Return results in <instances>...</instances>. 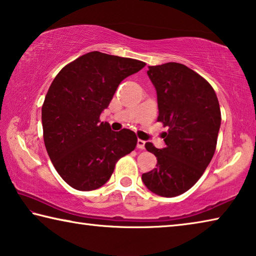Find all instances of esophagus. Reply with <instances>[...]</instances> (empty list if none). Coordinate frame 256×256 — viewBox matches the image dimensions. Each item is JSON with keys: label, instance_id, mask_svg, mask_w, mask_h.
Wrapping results in <instances>:
<instances>
[{"label": "esophagus", "instance_id": "1", "mask_svg": "<svg viewBox=\"0 0 256 256\" xmlns=\"http://www.w3.org/2000/svg\"><path fill=\"white\" fill-rule=\"evenodd\" d=\"M137 148L144 150V148H145V140H137Z\"/></svg>", "mask_w": 256, "mask_h": 256}]
</instances>
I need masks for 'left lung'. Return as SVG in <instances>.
Segmentation results:
<instances>
[{"label":"left lung","instance_id":"8db88e82","mask_svg":"<svg viewBox=\"0 0 256 256\" xmlns=\"http://www.w3.org/2000/svg\"><path fill=\"white\" fill-rule=\"evenodd\" d=\"M158 95V121L168 127L166 148L146 143L156 168L142 174L154 194L174 198L198 182L216 152L221 112L212 86L194 70L177 62L148 66Z\"/></svg>","mask_w":256,"mask_h":256}]
</instances>
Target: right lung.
I'll list each match as a JSON object with an SVG mask.
<instances>
[{"instance_id": "1", "label": "right lung", "mask_w": 256, "mask_h": 256, "mask_svg": "<svg viewBox=\"0 0 256 256\" xmlns=\"http://www.w3.org/2000/svg\"><path fill=\"white\" fill-rule=\"evenodd\" d=\"M145 62L98 51L70 62L54 78L42 106L46 150L61 178L77 190L103 186L119 158L135 150L136 134L111 130L100 116L119 84Z\"/></svg>"}]
</instances>
